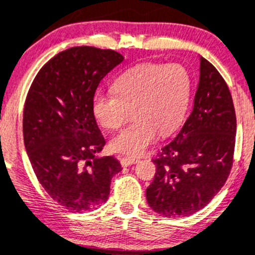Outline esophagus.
I'll list each match as a JSON object with an SVG mask.
<instances>
[{"mask_svg": "<svg viewBox=\"0 0 255 255\" xmlns=\"http://www.w3.org/2000/svg\"><path fill=\"white\" fill-rule=\"evenodd\" d=\"M136 162H138V159H136V157H129V156H123V157H121V164H122V166H129V165L136 164Z\"/></svg>", "mask_w": 255, "mask_h": 255, "instance_id": "obj_1", "label": "esophagus"}]
</instances>
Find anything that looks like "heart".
I'll return each mask as SVG.
<instances>
[{"label": "heart", "instance_id": "heart-1", "mask_svg": "<svg viewBox=\"0 0 255 255\" xmlns=\"http://www.w3.org/2000/svg\"><path fill=\"white\" fill-rule=\"evenodd\" d=\"M113 94H96L91 108L96 122L117 130L130 117L134 122L113 137L111 148L130 156L142 155L157 139L182 125L192 94V77L179 63H142L121 73Z\"/></svg>", "mask_w": 255, "mask_h": 255}]
</instances>
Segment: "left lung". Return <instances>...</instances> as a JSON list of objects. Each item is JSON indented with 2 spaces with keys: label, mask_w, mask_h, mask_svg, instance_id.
Masks as SVG:
<instances>
[{
  "label": "left lung",
  "mask_w": 255,
  "mask_h": 255,
  "mask_svg": "<svg viewBox=\"0 0 255 255\" xmlns=\"http://www.w3.org/2000/svg\"><path fill=\"white\" fill-rule=\"evenodd\" d=\"M236 117L219 71L199 57L193 111L175 138L155 159L147 203L165 217H185L207 206L224 187L233 165Z\"/></svg>",
  "instance_id": "8db88e82"
}]
</instances>
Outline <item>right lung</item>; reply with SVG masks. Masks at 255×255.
Here are the masks:
<instances>
[{
	"label": "right lung",
	"instance_id": "right-lung-1",
	"mask_svg": "<svg viewBox=\"0 0 255 255\" xmlns=\"http://www.w3.org/2000/svg\"><path fill=\"white\" fill-rule=\"evenodd\" d=\"M123 59L112 49L70 48L40 68L27 93L25 148L39 183L66 210L102 206L122 170L113 156H98L105 139L91 103L100 81Z\"/></svg>",
	"mask_w": 255,
	"mask_h": 255
}]
</instances>
